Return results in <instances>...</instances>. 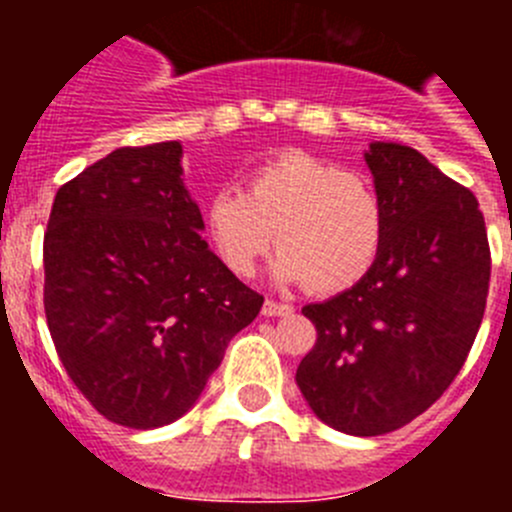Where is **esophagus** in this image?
<instances>
[{
  "mask_svg": "<svg viewBox=\"0 0 512 512\" xmlns=\"http://www.w3.org/2000/svg\"><path fill=\"white\" fill-rule=\"evenodd\" d=\"M289 312H292V305H284V302H274V300H266L264 307H261V315H266V318L289 315Z\"/></svg>",
  "mask_w": 512,
  "mask_h": 512,
  "instance_id": "obj_1",
  "label": "esophagus"
}]
</instances>
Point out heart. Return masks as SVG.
<instances>
[{"instance_id":"obj_1","label":"heart","mask_w":512,"mask_h":512,"mask_svg":"<svg viewBox=\"0 0 512 512\" xmlns=\"http://www.w3.org/2000/svg\"><path fill=\"white\" fill-rule=\"evenodd\" d=\"M205 228L235 277H251L277 241L274 274L282 282L338 295L377 264L384 205L366 176L307 151H282L246 176L243 194H210Z\"/></svg>"}]
</instances>
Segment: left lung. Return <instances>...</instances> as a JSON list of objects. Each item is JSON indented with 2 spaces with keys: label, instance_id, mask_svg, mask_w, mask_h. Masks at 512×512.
Instances as JSON below:
<instances>
[{
  "label": "left lung",
  "instance_id": "left-lung-1",
  "mask_svg": "<svg viewBox=\"0 0 512 512\" xmlns=\"http://www.w3.org/2000/svg\"><path fill=\"white\" fill-rule=\"evenodd\" d=\"M366 164L384 205L372 271L302 307L318 341L297 387L325 425L382 436L446 392L485 315L490 243L479 202L410 146L372 143Z\"/></svg>",
  "mask_w": 512,
  "mask_h": 512
}]
</instances>
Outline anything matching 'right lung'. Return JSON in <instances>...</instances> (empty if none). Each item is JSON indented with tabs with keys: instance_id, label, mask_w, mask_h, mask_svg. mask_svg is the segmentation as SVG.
<instances>
[{
	"instance_id": "add662e5",
	"label": "right lung",
	"mask_w": 512,
	"mask_h": 512,
	"mask_svg": "<svg viewBox=\"0 0 512 512\" xmlns=\"http://www.w3.org/2000/svg\"><path fill=\"white\" fill-rule=\"evenodd\" d=\"M182 143L117 148L63 184L43 305L63 369L99 415L148 431L192 408L264 297L207 248Z\"/></svg>"
}]
</instances>
